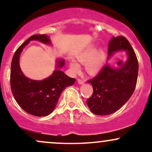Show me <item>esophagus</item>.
<instances>
[{"label": "esophagus", "mask_w": 152, "mask_h": 152, "mask_svg": "<svg viewBox=\"0 0 152 152\" xmlns=\"http://www.w3.org/2000/svg\"><path fill=\"white\" fill-rule=\"evenodd\" d=\"M78 83H79V84H83V83H85V81L81 79V78H78Z\"/></svg>", "instance_id": "34e87169"}]
</instances>
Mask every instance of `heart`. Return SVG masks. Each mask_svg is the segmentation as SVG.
<instances>
[{
  "label": "heart",
  "instance_id": "obj_1",
  "mask_svg": "<svg viewBox=\"0 0 152 152\" xmlns=\"http://www.w3.org/2000/svg\"><path fill=\"white\" fill-rule=\"evenodd\" d=\"M97 50L96 46L92 45L85 48L78 55L77 59L81 64H86V70L89 74H94L100 70L105 59V54L102 49ZM79 63L76 61H71L70 68L75 74H78L81 70Z\"/></svg>",
  "mask_w": 152,
  "mask_h": 152
}]
</instances>
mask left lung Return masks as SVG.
<instances>
[{
  "label": "left lung",
  "instance_id": "1",
  "mask_svg": "<svg viewBox=\"0 0 152 152\" xmlns=\"http://www.w3.org/2000/svg\"><path fill=\"white\" fill-rule=\"evenodd\" d=\"M125 50L128 58L120 68L106 64L96 76L88 81L94 92L86 104L91 112L96 115H109L124 105L133 94L137 85L139 64L135 52L124 36H113L109 43L108 56L115 52Z\"/></svg>",
  "mask_w": 152,
  "mask_h": 152
}]
</instances>
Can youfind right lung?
I'll list each match as a JSON object with an SVG mask.
<instances>
[{"instance_id": "add662e5", "label": "right lung", "mask_w": 152, "mask_h": 152, "mask_svg": "<svg viewBox=\"0 0 152 152\" xmlns=\"http://www.w3.org/2000/svg\"><path fill=\"white\" fill-rule=\"evenodd\" d=\"M31 41L51 44L48 36L36 34L19 47L12 58L10 87L15 101L24 111L34 116H46L53 112L63 91L72 86L76 79L60 70L65 64L64 59H58L56 62L57 69L51 76L41 81L32 80L24 76L19 65V58L24 47Z\"/></svg>"}]
</instances>
